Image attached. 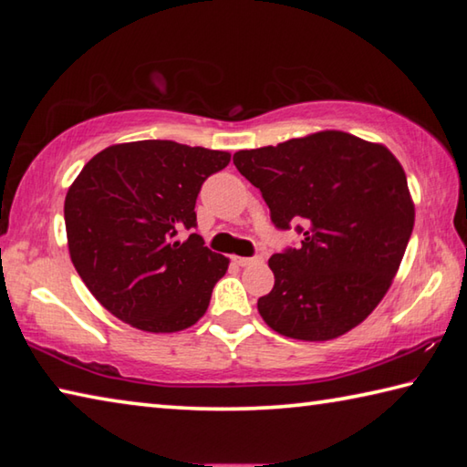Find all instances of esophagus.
<instances>
[{
	"mask_svg": "<svg viewBox=\"0 0 467 467\" xmlns=\"http://www.w3.org/2000/svg\"><path fill=\"white\" fill-rule=\"evenodd\" d=\"M233 259H234V264L241 265V267H247V265L262 262V259H259V257H233Z\"/></svg>",
	"mask_w": 467,
	"mask_h": 467,
	"instance_id": "1",
	"label": "esophagus"
}]
</instances>
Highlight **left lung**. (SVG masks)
<instances>
[{
	"mask_svg": "<svg viewBox=\"0 0 467 467\" xmlns=\"http://www.w3.org/2000/svg\"><path fill=\"white\" fill-rule=\"evenodd\" d=\"M233 162L262 192L274 226L296 224L303 234L298 247L267 262L275 282L257 300L267 326L319 342L365 321L389 290L414 228L398 158L352 133L319 131L239 150Z\"/></svg>",
	"mask_w": 467,
	"mask_h": 467,
	"instance_id": "left-lung-1",
	"label": "left lung"
}]
</instances>
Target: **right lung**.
I'll list each match as a JSON object with an SVG mask.
<instances>
[{"label":"right lung","mask_w":467,"mask_h":467,"mask_svg":"<svg viewBox=\"0 0 467 467\" xmlns=\"http://www.w3.org/2000/svg\"><path fill=\"white\" fill-rule=\"evenodd\" d=\"M228 162L220 150L141 140L105 148L78 175L63 205L69 257L117 319L171 334L203 317L228 259L193 233L195 200Z\"/></svg>","instance_id":"1"}]
</instances>
